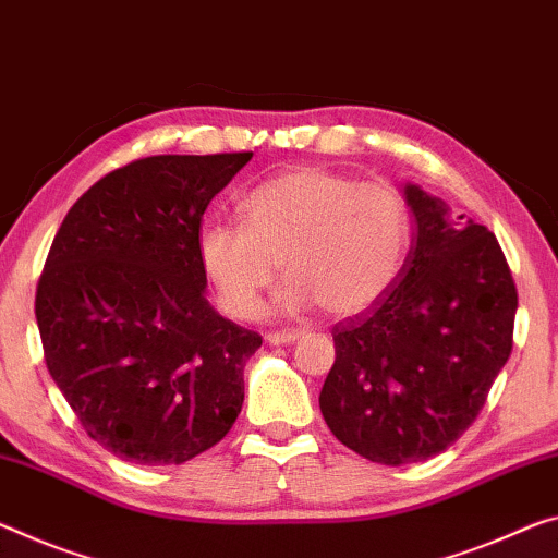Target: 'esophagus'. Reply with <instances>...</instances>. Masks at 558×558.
I'll use <instances>...</instances> for the list:
<instances>
[{"label": "esophagus", "instance_id": "1", "mask_svg": "<svg viewBox=\"0 0 558 558\" xmlns=\"http://www.w3.org/2000/svg\"><path fill=\"white\" fill-rule=\"evenodd\" d=\"M304 337L302 329H284V331H271L267 333L269 344H291V341H299Z\"/></svg>", "mask_w": 558, "mask_h": 558}]
</instances>
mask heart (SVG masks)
Returning a JSON list of instances; mask_svg holds the SVG:
<instances>
[{
  "label": "heart",
  "mask_w": 558,
  "mask_h": 558,
  "mask_svg": "<svg viewBox=\"0 0 558 558\" xmlns=\"http://www.w3.org/2000/svg\"><path fill=\"white\" fill-rule=\"evenodd\" d=\"M411 242L409 207L393 186L324 167H299L254 186L242 225H209L196 254L221 308L254 319L277 279L287 312L319 306L349 319L397 284Z\"/></svg>",
  "instance_id": "1"
}]
</instances>
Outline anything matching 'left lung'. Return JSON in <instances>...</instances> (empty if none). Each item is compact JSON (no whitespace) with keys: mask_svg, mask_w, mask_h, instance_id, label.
Wrapping results in <instances>:
<instances>
[{"mask_svg":"<svg viewBox=\"0 0 558 558\" xmlns=\"http://www.w3.org/2000/svg\"><path fill=\"white\" fill-rule=\"evenodd\" d=\"M414 244L379 304L333 324L319 393L331 434L376 464L426 461L484 409L513 347L517 284L496 236L409 184Z\"/></svg>","mask_w":558,"mask_h":558,"instance_id":"8db88e82","label":"left lung"}]
</instances>
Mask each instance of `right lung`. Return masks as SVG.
I'll use <instances>...</instances> for the list:
<instances>
[{
  "mask_svg": "<svg viewBox=\"0 0 558 558\" xmlns=\"http://www.w3.org/2000/svg\"><path fill=\"white\" fill-rule=\"evenodd\" d=\"M252 151L159 154L92 184L59 227L34 314L51 379L122 461L184 464L234 426L262 337L204 296L202 217Z\"/></svg>",
  "mask_w": 558,
  "mask_h": 558,
  "instance_id": "obj_1",
  "label": "right lung"
}]
</instances>
